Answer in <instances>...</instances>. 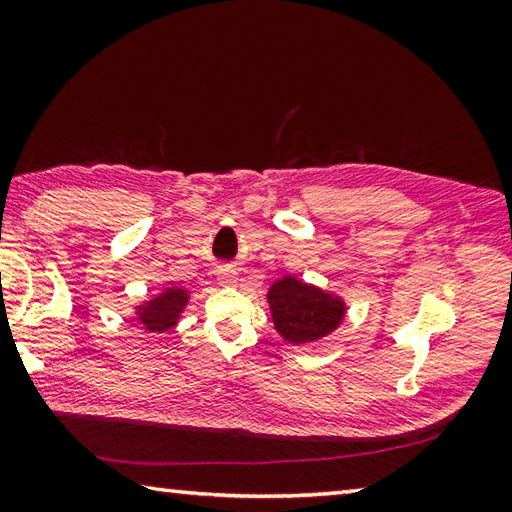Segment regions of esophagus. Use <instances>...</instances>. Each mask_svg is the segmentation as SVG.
I'll list each match as a JSON object with an SVG mask.
<instances>
[{
    "mask_svg": "<svg viewBox=\"0 0 512 512\" xmlns=\"http://www.w3.org/2000/svg\"><path fill=\"white\" fill-rule=\"evenodd\" d=\"M217 279H220V284L224 286H235L237 284V270L233 266H220L217 270Z\"/></svg>",
    "mask_w": 512,
    "mask_h": 512,
    "instance_id": "esophagus-1",
    "label": "esophagus"
}]
</instances>
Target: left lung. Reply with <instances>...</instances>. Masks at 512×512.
I'll list each match as a JSON object with an SVG mask.
<instances>
[{
	"label": "left lung",
	"instance_id": "left-lung-1",
	"mask_svg": "<svg viewBox=\"0 0 512 512\" xmlns=\"http://www.w3.org/2000/svg\"><path fill=\"white\" fill-rule=\"evenodd\" d=\"M275 330L292 345L314 343L332 334L345 319V301L295 275H284L268 290Z\"/></svg>",
	"mask_w": 512,
	"mask_h": 512
}]
</instances>
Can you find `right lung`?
Listing matches in <instances>:
<instances>
[{"instance_id": "obj_1", "label": "right lung", "mask_w": 512, "mask_h": 512, "mask_svg": "<svg viewBox=\"0 0 512 512\" xmlns=\"http://www.w3.org/2000/svg\"><path fill=\"white\" fill-rule=\"evenodd\" d=\"M187 303L189 290H184L180 286H169L162 288L158 295L140 303V306H136L134 314L145 330L162 334L176 328L180 314L187 308Z\"/></svg>"}]
</instances>
